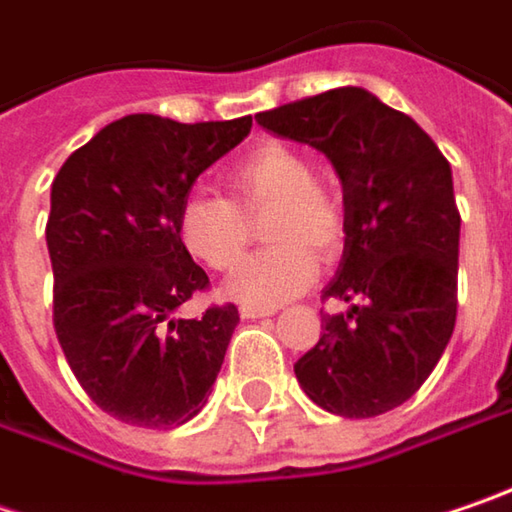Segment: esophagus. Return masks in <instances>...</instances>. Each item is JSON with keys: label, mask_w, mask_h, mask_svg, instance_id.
Here are the masks:
<instances>
[{"label": "esophagus", "mask_w": 512, "mask_h": 512, "mask_svg": "<svg viewBox=\"0 0 512 512\" xmlns=\"http://www.w3.org/2000/svg\"><path fill=\"white\" fill-rule=\"evenodd\" d=\"M240 316H243V318H266V316H275V310H272V307H255V304H243V307H240Z\"/></svg>", "instance_id": "1"}]
</instances>
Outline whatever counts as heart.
Segmentation results:
<instances>
[{
	"label": "heart",
	"mask_w": 512,
	"mask_h": 512,
	"mask_svg": "<svg viewBox=\"0 0 512 512\" xmlns=\"http://www.w3.org/2000/svg\"><path fill=\"white\" fill-rule=\"evenodd\" d=\"M223 182L231 199L205 191L185 196L179 208L185 249L208 269L231 272L249 246V217L272 208L263 228L272 246L243 263L226 284V295L255 307H278L301 295L316 281V255L333 257L345 237L342 208L316 185L310 159L269 141L231 162Z\"/></svg>",
	"instance_id": "obj_1"
}]
</instances>
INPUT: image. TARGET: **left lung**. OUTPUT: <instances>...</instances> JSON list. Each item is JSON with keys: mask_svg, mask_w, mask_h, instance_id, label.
Returning a JSON list of instances; mask_svg holds the SVG:
<instances>
[{"mask_svg": "<svg viewBox=\"0 0 512 512\" xmlns=\"http://www.w3.org/2000/svg\"><path fill=\"white\" fill-rule=\"evenodd\" d=\"M257 124L316 147L342 179L345 252L321 339L295 362L304 394L339 417L403 406L429 379L458 316L461 214L452 167L417 121L359 86L269 112Z\"/></svg>", "mask_w": 512, "mask_h": 512, "instance_id": "left-lung-1", "label": "left lung"}]
</instances>
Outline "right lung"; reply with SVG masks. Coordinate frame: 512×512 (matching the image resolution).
<instances>
[{
    "label": "right lung",
    "instance_id": "1",
    "mask_svg": "<svg viewBox=\"0 0 512 512\" xmlns=\"http://www.w3.org/2000/svg\"><path fill=\"white\" fill-rule=\"evenodd\" d=\"M249 130L252 115L179 124L138 112L106 124L51 182L54 330L83 391L121 423L173 429L208 403L240 313L173 318L208 286L179 208Z\"/></svg>",
    "mask_w": 512,
    "mask_h": 512
}]
</instances>
